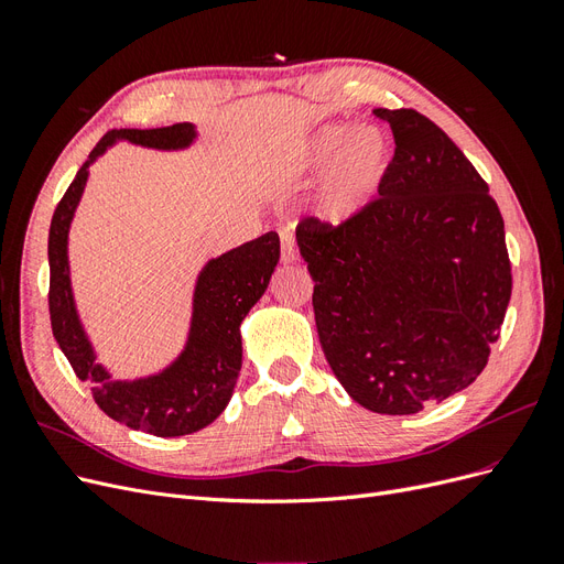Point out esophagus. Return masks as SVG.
I'll return each instance as SVG.
<instances>
[{
	"label": "esophagus",
	"mask_w": 564,
	"mask_h": 564,
	"mask_svg": "<svg viewBox=\"0 0 564 564\" xmlns=\"http://www.w3.org/2000/svg\"><path fill=\"white\" fill-rule=\"evenodd\" d=\"M280 240H282V263H294L296 261V245H294L292 232L282 230Z\"/></svg>",
	"instance_id": "1"
}]
</instances>
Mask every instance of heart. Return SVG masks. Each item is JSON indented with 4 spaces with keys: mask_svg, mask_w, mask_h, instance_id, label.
Here are the masks:
<instances>
[{
    "mask_svg": "<svg viewBox=\"0 0 564 564\" xmlns=\"http://www.w3.org/2000/svg\"><path fill=\"white\" fill-rule=\"evenodd\" d=\"M303 164L313 174L327 172L317 193V216L327 226H344L379 195L390 164V145L373 127L327 124L311 139Z\"/></svg>",
    "mask_w": 564,
    "mask_h": 564,
    "instance_id": "obj_1",
    "label": "heart"
}]
</instances>
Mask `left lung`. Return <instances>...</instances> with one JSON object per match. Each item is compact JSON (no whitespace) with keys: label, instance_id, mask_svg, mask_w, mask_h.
<instances>
[{"label":"left lung","instance_id":"8db88e82","mask_svg":"<svg viewBox=\"0 0 564 564\" xmlns=\"http://www.w3.org/2000/svg\"><path fill=\"white\" fill-rule=\"evenodd\" d=\"M373 115L395 139L379 197L344 226L303 218L296 242L334 377L404 416L480 377L513 275L497 202L449 135L416 110Z\"/></svg>","mask_w":564,"mask_h":564}]
</instances>
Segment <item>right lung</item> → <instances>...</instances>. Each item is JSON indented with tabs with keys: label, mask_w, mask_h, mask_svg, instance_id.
<instances>
[{
	"label": "right lung",
	"mask_w": 564,
	"mask_h": 564,
	"mask_svg": "<svg viewBox=\"0 0 564 564\" xmlns=\"http://www.w3.org/2000/svg\"><path fill=\"white\" fill-rule=\"evenodd\" d=\"M195 127L181 122L160 129H112L96 143L51 218L48 228V315L51 329L75 369L77 379L91 383L94 402L104 412L158 437H178L202 431L228 406L242 369L240 324L253 308L280 261L278 232L230 249L202 268L187 344L176 360L155 377L115 381L96 362L91 340L84 332L73 296L67 232L94 164L115 141L155 150H183L195 141Z\"/></svg>",
	"instance_id": "add662e5"
}]
</instances>
